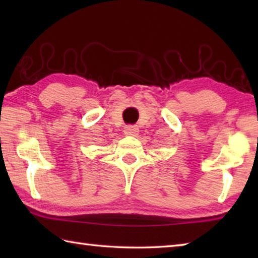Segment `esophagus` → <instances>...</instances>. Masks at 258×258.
<instances>
[{
	"label": "esophagus",
	"instance_id": "obj_1",
	"mask_svg": "<svg viewBox=\"0 0 258 258\" xmlns=\"http://www.w3.org/2000/svg\"><path fill=\"white\" fill-rule=\"evenodd\" d=\"M124 133L126 135H132V137H135V135L139 133V128L134 125H127V126H125Z\"/></svg>",
	"mask_w": 258,
	"mask_h": 258
}]
</instances>
